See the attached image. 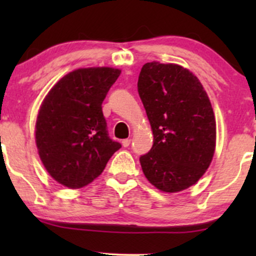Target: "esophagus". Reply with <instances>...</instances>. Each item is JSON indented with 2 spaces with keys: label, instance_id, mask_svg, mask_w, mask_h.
Masks as SVG:
<instances>
[{
  "label": "esophagus",
  "instance_id": "34e87169",
  "mask_svg": "<svg viewBox=\"0 0 256 256\" xmlns=\"http://www.w3.org/2000/svg\"><path fill=\"white\" fill-rule=\"evenodd\" d=\"M130 143H131L130 138H126V140H122V146H125V148H128V146H130Z\"/></svg>",
  "mask_w": 256,
  "mask_h": 256
}]
</instances>
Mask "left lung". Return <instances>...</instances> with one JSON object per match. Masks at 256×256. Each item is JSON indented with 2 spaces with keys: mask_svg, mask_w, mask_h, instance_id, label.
<instances>
[{
  "mask_svg": "<svg viewBox=\"0 0 256 256\" xmlns=\"http://www.w3.org/2000/svg\"><path fill=\"white\" fill-rule=\"evenodd\" d=\"M137 88L154 134L152 149L140 158L143 173L161 192L188 189L204 174L216 150L207 92L189 70L156 61L142 67Z\"/></svg>",
  "mask_w": 256,
  "mask_h": 256,
  "instance_id": "8db88e82",
  "label": "left lung"
}]
</instances>
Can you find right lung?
I'll list each match as a JSON object with an SVG mask.
<instances>
[{"mask_svg":"<svg viewBox=\"0 0 256 256\" xmlns=\"http://www.w3.org/2000/svg\"><path fill=\"white\" fill-rule=\"evenodd\" d=\"M120 70L90 67L70 72L44 98L36 122V144L44 167L71 189L104 172L119 142L108 136L102 102Z\"/></svg>","mask_w":256,"mask_h":256,"instance_id":"add662e5","label":"right lung"}]
</instances>
